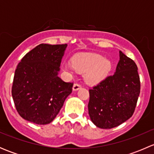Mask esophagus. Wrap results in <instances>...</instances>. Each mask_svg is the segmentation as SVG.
I'll use <instances>...</instances> for the list:
<instances>
[{
	"label": "esophagus",
	"instance_id": "34e87169",
	"mask_svg": "<svg viewBox=\"0 0 154 154\" xmlns=\"http://www.w3.org/2000/svg\"><path fill=\"white\" fill-rule=\"evenodd\" d=\"M80 88H81V86H80V84H78V83H75V84L73 86V91H77V90L80 89Z\"/></svg>",
	"mask_w": 154,
	"mask_h": 154
}]
</instances>
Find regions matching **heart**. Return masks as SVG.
Instances as JSON below:
<instances>
[{"label":"heart","instance_id":"heart-1","mask_svg":"<svg viewBox=\"0 0 154 154\" xmlns=\"http://www.w3.org/2000/svg\"><path fill=\"white\" fill-rule=\"evenodd\" d=\"M63 68L70 72L75 70L79 73H85V81L89 85H96L106 78L111 71L112 63L99 54H82L75 56L71 63H64Z\"/></svg>","mask_w":154,"mask_h":154}]
</instances>
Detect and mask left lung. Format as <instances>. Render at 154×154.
<instances>
[{"mask_svg": "<svg viewBox=\"0 0 154 154\" xmlns=\"http://www.w3.org/2000/svg\"><path fill=\"white\" fill-rule=\"evenodd\" d=\"M114 74L89 89L88 115L99 128L111 129L128 120L135 111L140 79L135 62L119 51Z\"/></svg>", "mask_w": 154, "mask_h": 154, "instance_id": "left-lung-1", "label": "left lung"}]
</instances>
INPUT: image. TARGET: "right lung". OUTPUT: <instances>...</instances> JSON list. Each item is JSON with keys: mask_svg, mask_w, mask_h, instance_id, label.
Masks as SVG:
<instances>
[{"mask_svg": "<svg viewBox=\"0 0 154 154\" xmlns=\"http://www.w3.org/2000/svg\"><path fill=\"white\" fill-rule=\"evenodd\" d=\"M67 46L40 44L18 63L12 95L18 114L25 120L36 125L51 123L72 92L73 83L58 77Z\"/></svg>", "mask_w": 154, "mask_h": 154, "instance_id": "add662e5", "label": "right lung"}]
</instances>
